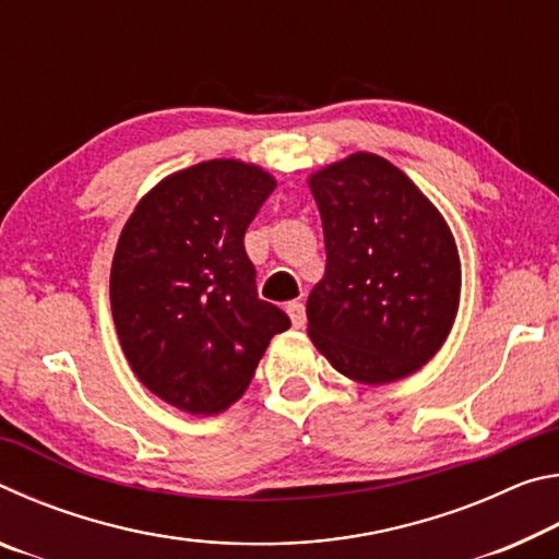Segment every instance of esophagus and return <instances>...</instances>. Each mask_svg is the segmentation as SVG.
<instances>
[{"label":"esophagus","instance_id":"34e87169","mask_svg":"<svg viewBox=\"0 0 559 559\" xmlns=\"http://www.w3.org/2000/svg\"><path fill=\"white\" fill-rule=\"evenodd\" d=\"M286 313L290 316L293 328H302L306 325V308H302L300 300H290L286 306Z\"/></svg>","mask_w":559,"mask_h":559}]
</instances>
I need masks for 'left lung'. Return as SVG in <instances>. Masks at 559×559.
Segmentation results:
<instances>
[{
	"mask_svg": "<svg viewBox=\"0 0 559 559\" xmlns=\"http://www.w3.org/2000/svg\"><path fill=\"white\" fill-rule=\"evenodd\" d=\"M325 236V276L308 335L362 384L409 377L439 353L459 310L461 263L437 206L390 159L355 153L308 179Z\"/></svg>",
	"mask_w": 559,
	"mask_h": 559,
	"instance_id": "8db88e82",
	"label": "left lung"
}]
</instances>
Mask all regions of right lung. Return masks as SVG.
I'll return each instance as SVG.
<instances>
[{
	"label": "right lung",
	"mask_w": 559,
	"mask_h": 559,
	"mask_svg": "<svg viewBox=\"0 0 559 559\" xmlns=\"http://www.w3.org/2000/svg\"><path fill=\"white\" fill-rule=\"evenodd\" d=\"M276 179L239 159L165 177L116 246L110 310L132 372L189 414H219L249 386L273 335L290 328L259 298L243 234Z\"/></svg>",
	"instance_id": "right-lung-1"
}]
</instances>
